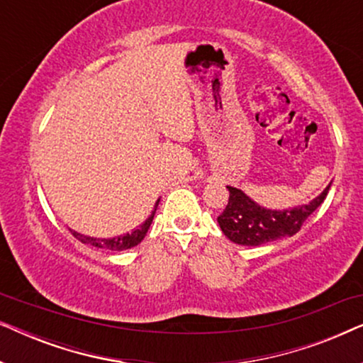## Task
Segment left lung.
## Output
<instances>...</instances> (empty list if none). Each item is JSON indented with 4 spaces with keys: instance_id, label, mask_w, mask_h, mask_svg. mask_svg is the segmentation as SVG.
Listing matches in <instances>:
<instances>
[{
    "instance_id": "left-lung-1",
    "label": "left lung",
    "mask_w": 363,
    "mask_h": 363,
    "mask_svg": "<svg viewBox=\"0 0 363 363\" xmlns=\"http://www.w3.org/2000/svg\"><path fill=\"white\" fill-rule=\"evenodd\" d=\"M332 182L320 195L306 205L272 210L259 205L240 188L228 185L230 200L225 211L218 216V225L228 240L240 246H261L266 242L294 236L302 223L324 203Z\"/></svg>"
}]
</instances>
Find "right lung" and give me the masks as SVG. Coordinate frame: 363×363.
Returning <instances> with one entry per match:
<instances>
[{
	"label": "right lung",
	"mask_w": 363,
	"mask_h": 363,
	"mask_svg": "<svg viewBox=\"0 0 363 363\" xmlns=\"http://www.w3.org/2000/svg\"><path fill=\"white\" fill-rule=\"evenodd\" d=\"M158 201H160V198H158L157 203H155V206H153L150 216H148L147 220L142 223V225H138L137 228H133L130 233H123V235H118V236H113V238H96V236L84 235V233H79L76 230H71V228H69V230H71L74 238H76V240H79L81 242H84V245L102 247V250H108V251H125V250H130V247L137 246L138 242H140L143 238H145L148 228H150L152 221H153V216H155Z\"/></svg>",
	"instance_id": "right-lung-1"
}]
</instances>
